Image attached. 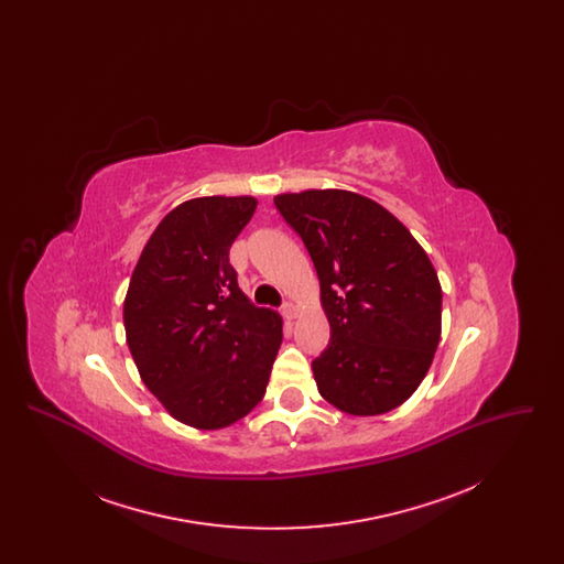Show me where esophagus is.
<instances>
[{"mask_svg": "<svg viewBox=\"0 0 564 564\" xmlns=\"http://www.w3.org/2000/svg\"><path fill=\"white\" fill-rule=\"evenodd\" d=\"M281 311H283V317L288 322H294L295 317H297V308H295V304H292V302H285Z\"/></svg>", "mask_w": 564, "mask_h": 564, "instance_id": "esophagus-1", "label": "esophagus"}]
</instances>
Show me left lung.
Segmentation results:
<instances>
[{"label": "left lung", "instance_id": "1", "mask_svg": "<svg viewBox=\"0 0 564 564\" xmlns=\"http://www.w3.org/2000/svg\"><path fill=\"white\" fill-rule=\"evenodd\" d=\"M274 205L317 270L329 345L313 361L323 400L384 414L423 382L442 334V288L393 214L349 189L279 194Z\"/></svg>", "mask_w": 564, "mask_h": 564}]
</instances>
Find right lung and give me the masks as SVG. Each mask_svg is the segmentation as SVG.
Segmentation results:
<instances>
[{
    "mask_svg": "<svg viewBox=\"0 0 564 564\" xmlns=\"http://www.w3.org/2000/svg\"><path fill=\"white\" fill-rule=\"evenodd\" d=\"M253 196L192 198L145 242L124 297L134 366L166 412L221 430L262 402L283 340L279 313L242 294L228 253Z\"/></svg>",
    "mask_w": 564,
    "mask_h": 564,
    "instance_id": "1",
    "label": "right lung"
}]
</instances>
